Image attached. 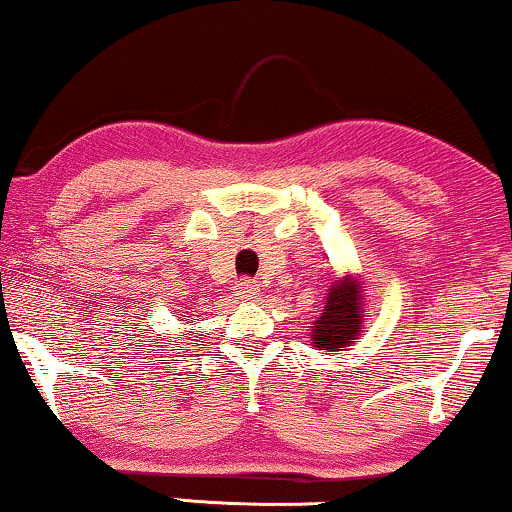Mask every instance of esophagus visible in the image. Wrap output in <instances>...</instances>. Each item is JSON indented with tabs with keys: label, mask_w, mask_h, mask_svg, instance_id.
I'll return each mask as SVG.
<instances>
[{
	"label": "esophagus",
	"mask_w": 512,
	"mask_h": 512,
	"mask_svg": "<svg viewBox=\"0 0 512 512\" xmlns=\"http://www.w3.org/2000/svg\"><path fill=\"white\" fill-rule=\"evenodd\" d=\"M235 296L240 300H258V296H261V289H258V284L244 279V282L235 286Z\"/></svg>",
	"instance_id": "1"
}]
</instances>
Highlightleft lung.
<instances>
[{
  "mask_svg": "<svg viewBox=\"0 0 512 512\" xmlns=\"http://www.w3.org/2000/svg\"><path fill=\"white\" fill-rule=\"evenodd\" d=\"M366 303V289L356 275H345L331 282L324 298V310L312 324V347L326 352H342L352 347L361 335Z\"/></svg>",
  "mask_w": 512,
  "mask_h": 512,
  "instance_id": "8db88e82",
  "label": "left lung"
}]
</instances>
